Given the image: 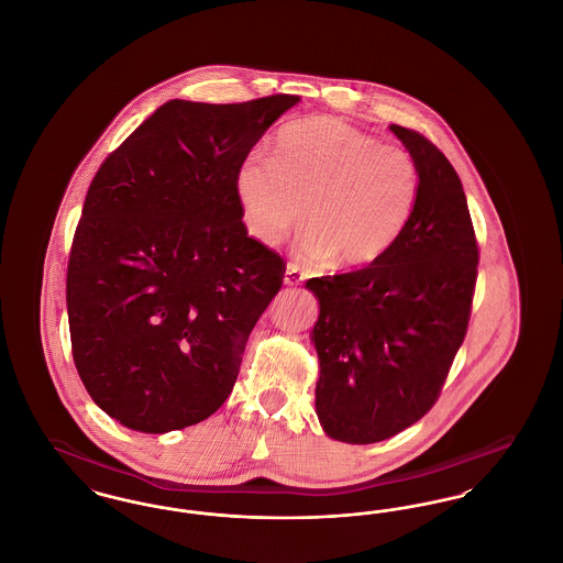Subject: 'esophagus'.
I'll return each instance as SVG.
<instances>
[{
	"mask_svg": "<svg viewBox=\"0 0 563 563\" xmlns=\"http://www.w3.org/2000/svg\"><path fill=\"white\" fill-rule=\"evenodd\" d=\"M301 280H303V274H301L299 266H297V264H287L283 283H285L287 287H297Z\"/></svg>",
	"mask_w": 563,
	"mask_h": 563,
	"instance_id": "esophagus-1",
	"label": "esophagus"
}]
</instances>
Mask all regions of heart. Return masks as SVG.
Instances as JSON below:
<instances>
[{"instance_id":"b5f03b06","label":"heart","mask_w":563,"mask_h":563,"mask_svg":"<svg viewBox=\"0 0 563 563\" xmlns=\"http://www.w3.org/2000/svg\"><path fill=\"white\" fill-rule=\"evenodd\" d=\"M236 194L257 241H283L306 209L310 225L297 241L299 257L365 268L386 257L411 223L420 168L407 150L314 115L283 126L269 158L246 156Z\"/></svg>"}]
</instances>
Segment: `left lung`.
<instances>
[{
  "label": "left lung",
  "mask_w": 563,
  "mask_h": 563,
  "mask_svg": "<svg viewBox=\"0 0 563 563\" xmlns=\"http://www.w3.org/2000/svg\"><path fill=\"white\" fill-rule=\"evenodd\" d=\"M390 131L420 168V198L393 251L367 268L310 278L319 299L317 416L327 437L367 445L418 422L466 335L479 251L450 161L422 134Z\"/></svg>",
  "instance_id": "obj_1"
}]
</instances>
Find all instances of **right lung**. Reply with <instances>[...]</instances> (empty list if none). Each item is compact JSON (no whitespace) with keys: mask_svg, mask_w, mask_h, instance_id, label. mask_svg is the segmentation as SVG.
Instances as JSON below:
<instances>
[{"mask_svg":"<svg viewBox=\"0 0 563 563\" xmlns=\"http://www.w3.org/2000/svg\"><path fill=\"white\" fill-rule=\"evenodd\" d=\"M299 103L173 99L95 175L67 268L81 382L109 418L150 434L198 424L234 388L285 264L249 239L236 170Z\"/></svg>","mask_w":563,"mask_h":563,"instance_id":"obj_1","label":"right lung"}]
</instances>
